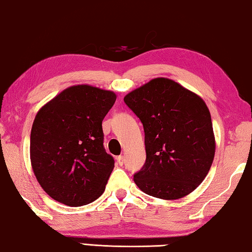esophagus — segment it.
<instances>
[{
  "mask_svg": "<svg viewBox=\"0 0 252 252\" xmlns=\"http://www.w3.org/2000/svg\"><path fill=\"white\" fill-rule=\"evenodd\" d=\"M117 161L120 166H123V163H125V157H123V156H119L117 158Z\"/></svg>",
  "mask_w": 252,
  "mask_h": 252,
  "instance_id": "1",
  "label": "esophagus"
}]
</instances>
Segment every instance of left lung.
I'll return each instance as SVG.
<instances>
[{"instance_id":"left-lung-1","label":"left lung","mask_w":252,"mask_h":252,"mask_svg":"<svg viewBox=\"0 0 252 252\" xmlns=\"http://www.w3.org/2000/svg\"><path fill=\"white\" fill-rule=\"evenodd\" d=\"M125 103L145 131L146 162L133 175L143 193L162 199L189 194L206 177L215 140L205 102L168 78H155Z\"/></svg>"}]
</instances>
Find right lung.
<instances>
[{"mask_svg": "<svg viewBox=\"0 0 252 252\" xmlns=\"http://www.w3.org/2000/svg\"><path fill=\"white\" fill-rule=\"evenodd\" d=\"M117 95L90 85L63 91L35 115L30 159L43 190L68 206L97 199L114 167L103 146L102 121Z\"/></svg>", "mask_w": 252, "mask_h": 252, "instance_id": "right-lung-1", "label": "right lung"}]
</instances>
